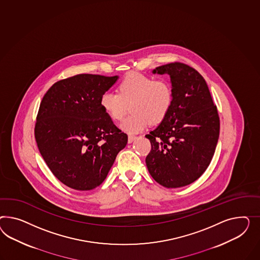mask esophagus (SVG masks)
Here are the masks:
<instances>
[{"instance_id":"34e87169","label":"esophagus","mask_w":260,"mask_h":260,"mask_svg":"<svg viewBox=\"0 0 260 260\" xmlns=\"http://www.w3.org/2000/svg\"><path fill=\"white\" fill-rule=\"evenodd\" d=\"M135 139H136V136H134V135H128V137H127V142L131 144V143H133Z\"/></svg>"}]
</instances>
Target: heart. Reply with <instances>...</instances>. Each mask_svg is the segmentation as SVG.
I'll return each mask as SVG.
<instances>
[{
    "label": "heart",
    "instance_id": "obj_1",
    "mask_svg": "<svg viewBox=\"0 0 260 260\" xmlns=\"http://www.w3.org/2000/svg\"><path fill=\"white\" fill-rule=\"evenodd\" d=\"M106 113L114 121L122 119L128 106L132 113L120 124L128 134L144 131L151 123H161L173 104V90L169 80L134 72L127 74L118 85V92L107 91L100 99Z\"/></svg>",
    "mask_w": 260,
    "mask_h": 260
}]
</instances>
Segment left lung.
I'll return each instance as SVG.
<instances>
[{"label": "left lung", "instance_id": "left-lung-1", "mask_svg": "<svg viewBox=\"0 0 260 260\" xmlns=\"http://www.w3.org/2000/svg\"><path fill=\"white\" fill-rule=\"evenodd\" d=\"M152 73L169 75L173 104L161 124L146 135L151 144L146 164L157 183L182 187L195 182L210 164L219 135L218 110L194 68L173 62Z\"/></svg>", "mask_w": 260, "mask_h": 260}]
</instances>
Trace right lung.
<instances>
[{
	"label": "right lung",
	"mask_w": 260,
	"mask_h": 260,
	"mask_svg": "<svg viewBox=\"0 0 260 260\" xmlns=\"http://www.w3.org/2000/svg\"><path fill=\"white\" fill-rule=\"evenodd\" d=\"M117 76L80 74L59 80L42 99L35 138L43 160L65 185L91 190L104 182L127 135L100 104Z\"/></svg>",
	"instance_id": "1"
}]
</instances>
